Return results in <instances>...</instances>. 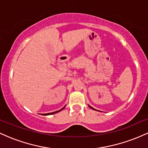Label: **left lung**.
<instances>
[{
  "mask_svg": "<svg viewBox=\"0 0 148 148\" xmlns=\"http://www.w3.org/2000/svg\"><path fill=\"white\" fill-rule=\"evenodd\" d=\"M88 106H89V107H90V108H91V109H92V110H95V111H98V110H96V109H95V108H92V106H90V105H88Z\"/></svg>",
  "mask_w": 148,
  "mask_h": 148,
  "instance_id": "left-lung-1",
  "label": "left lung"
}]
</instances>
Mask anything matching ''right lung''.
Here are the masks:
<instances>
[{
  "label": "right lung",
  "mask_w": 148,
  "mask_h": 148,
  "mask_svg": "<svg viewBox=\"0 0 148 148\" xmlns=\"http://www.w3.org/2000/svg\"><path fill=\"white\" fill-rule=\"evenodd\" d=\"M64 107H65V106H64L63 108H61L60 110H58V111H55V112H52V113H45V114H42V115H52V114H55V113H58V112H60V111H62V109H64Z\"/></svg>",
  "instance_id": "right-lung-1"
}]
</instances>
